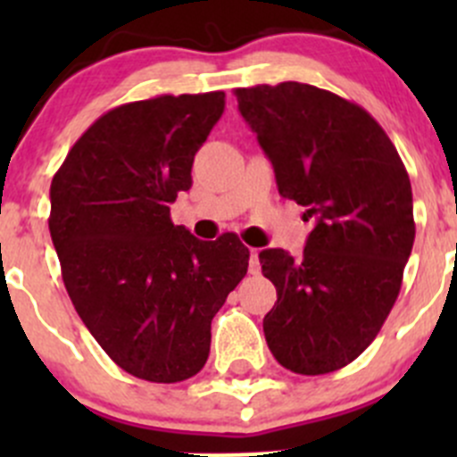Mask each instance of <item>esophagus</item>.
<instances>
[{
    "label": "esophagus",
    "mask_w": 457,
    "mask_h": 457,
    "mask_svg": "<svg viewBox=\"0 0 457 457\" xmlns=\"http://www.w3.org/2000/svg\"><path fill=\"white\" fill-rule=\"evenodd\" d=\"M261 271V262H258V250H250V274Z\"/></svg>",
    "instance_id": "esophagus-1"
}]
</instances>
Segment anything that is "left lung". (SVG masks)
<instances>
[{"label":"left lung","mask_w":457,"mask_h":457,"mask_svg":"<svg viewBox=\"0 0 457 457\" xmlns=\"http://www.w3.org/2000/svg\"><path fill=\"white\" fill-rule=\"evenodd\" d=\"M278 192L316 216L303 256L262 250L276 305L262 318L285 370L320 376L356 361L400 294L416 223L409 174L358 104L298 81L237 87Z\"/></svg>","instance_id":"left-lung-1"}]
</instances>
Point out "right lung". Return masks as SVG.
<instances>
[{"label":"right lung","instance_id":"obj_1","mask_svg":"<svg viewBox=\"0 0 457 457\" xmlns=\"http://www.w3.org/2000/svg\"><path fill=\"white\" fill-rule=\"evenodd\" d=\"M225 92L112 108L71 147L50 186V237L72 305L105 353L147 382H181L210 356L212 318L241 283L237 234L199 241L170 219Z\"/></svg>","mask_w":457,"mask_h":457}]
</instances>
